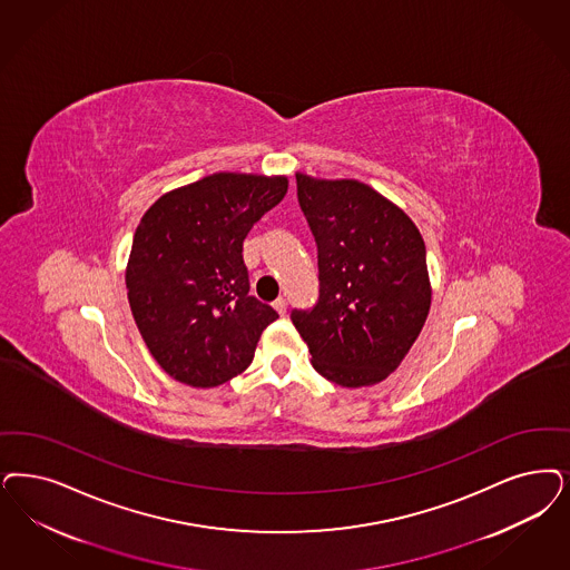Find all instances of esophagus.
<instances>
[{
	"instance_id": "1",
	"label": "esophagus",
	"mask_w": 570,
	"mask_h": 570,
	"mask_svg": "<svg viewBox=\"0 0 570 570\" xmlns=\"http://www.w3.org/2000/svg\"><path fill=\"white\" fill-rule=\"evenodd\" d=\"M274 309L279 315L286 314V309H288V303H286V298H277L274 303Z\"/></svg>"
}]
</instances>
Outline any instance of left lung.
I'll return each instance as SVG.
<instances>
[{"label":"left lung","mask_w":570,"mask_h":570,"mask_svg":"<svg viewBox=\"0 0 570 570\" xmlns=\"http://www.w3.org/2000/svg\"><path fill=\"white\" fill-rule=\"evenodd\" d=\"M296 196L317 244L320 298L291 317L312 364L343 387L374 385L400 366L430 305L425 242L373 187L296 173Z\"/></svg>","instance_id":"obj_1"}]
</instances>
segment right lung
I'll use <instances>...</instances> for the list:
<instances>
[{"mask_svg": "<svg viewBox=\"0 0 570 570\" xmlns=\"http://www.w3.org/2000/svg\"><path fill=\"white\" fill-rule=\"evenodd\" d=\"M286 191V177L216 173L164 194L140 218L128 301L145 345L173 379L206 390L250 366L277 314L248 295L242 244Z\"/></svg>", "mask_w": 570, "mask_h": 570, "instance_id": "obj_1", "label": "right lung"}]
</instances>
